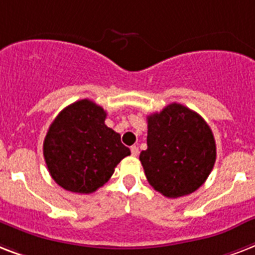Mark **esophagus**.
<instances>
[{
    "label": "esophagus",
    "mask_w": 255,
    "mask_h": 255,
    "mask_svg": "<svg viewBox=\"0 0 255 255\" xmlns=\"http://www.w3.org/2000/svg\"><path fill=\"white\" fill-rule=\"evenodd\" d=\"M130 151H131V155H134V157H137V155L139 154V149H138V146H131V147H130Z\"/></svg>",
    "instance_id": "esophagus-1"
}]
</instances>
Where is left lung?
Instances as JSON below:
<instances>
[{
	"instance_id": "obj_1",
	"label": "left lung",
	"mask_w": 255,
	"mask_h": 255,
	"mask_svg": "<svg viewBox=\"0 0 255 255\" xmlns=\"http://www.w3.org/2000/svg\"><path fill=\"white\" fill-rule=\"evenodd\" d=\"M216 141L206 121L181 104L147 117V149L139 154L149 183L167 198L195 191L216 162Z\"/></svg>"
}]
</instances>
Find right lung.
<instances>
[{"mask_svg": "<svg viewBox=\"0 0 255 255\" xmlns=\"http://www.w3.org/2000/svg\"><path fill=\"white\" fill-rule=\"evenodd\" d=\"M106 112L90 100L66 106L43 141L47 170L65 190L90 194L104 186L130 149L105 125Z\"/></svg>", "mask_w": 255, "mask_h": 255, "instance_id": "1", "label": "right lung"}]
</instances>
